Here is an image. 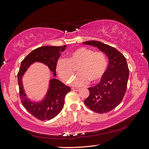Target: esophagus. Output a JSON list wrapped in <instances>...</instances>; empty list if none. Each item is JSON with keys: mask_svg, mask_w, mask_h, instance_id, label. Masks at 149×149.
Returning <instances> with one entry per match:
<instances>
[{"mask_svg": "<svg viewBox=\"0 0 149 149\" xmlns=\"http://www.w3.org/2000/svg\"><path fill=\"white\" fill-rule=\"evenodd\" d=\"M72 90L73 91H79L80 90V88H72Z\"/></svg>", "mask_w": 149, "mask_h": 149, "instance_id": "34e87169", "label": "esophagus"}]
</instances>
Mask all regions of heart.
<instances>
[{
  "label": "heart",
  "instance_id": "obj_1",
  "mask_svg": "<svg viewBox=\"0 0 149 149\" xmlns=\"http://www.w3.org/2000/svg\"><path fill=\"white\" fill-rule=\"evenodd\" d=\"M107 67V60L104 53L81 47L71 52L68 59H59L56 68L63 81L67 83L71 81L74 86H81L88 84L89 81L93 83L99 82L105 74ZM77 68L79 74L73 79L75 69Z\"/></svg>",
  "mask_w": 149,
  "mask_h": 149
}]
</instances>
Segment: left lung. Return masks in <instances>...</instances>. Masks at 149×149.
Wrapping results in <instances>:
<instances>
[{"instance_id":"1","label":"left lung","mask_w":149,"mask_h":149,"mask_svg":"<svg viewBox=\"0 0 149 149\" xmlns=\"http://www.w3.org/2000/svg\"><path fill=\"white\" fill-rule=\"evenodd\" d=\"M84 45L97 47L108 57L109 63L103 78L93 87L84 100L87 107L99 113H106L119 105L124 97L129 75L126 59L115 47L99 41H87Z\"/></svg>"}]
</instances>
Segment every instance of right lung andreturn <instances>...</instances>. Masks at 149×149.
<instances>
[{"mask_svg": "<svg viewBox=\"0 0 149 149\" xmlns=\"http://www.w3.org/2000/svg\"><path fill=\"white\" fill-rule=\"evenodd\" d=\"M66 45L63 46H43L40 47L29 53L21 63L18 73L19 92L21 102L28 112L40 120H49L58 115L64 106L66 95L70 91V88L66 86L57 79L49 81V89L43 98L40 102L31 101L26 97L22 83V77L27 68L34 62L43 63L53 72V76L56 77V63L64 51Z\"/></svg>", "mask_w": 149, "mask_h": 149, "instance_id": "right-lung-1", "label": "right lung"}]
</instances>
